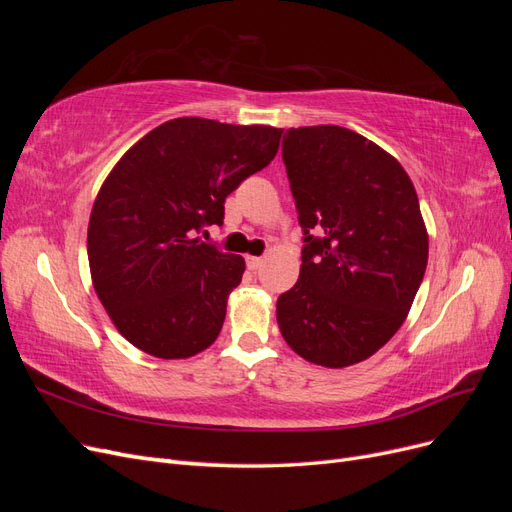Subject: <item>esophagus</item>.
<instances>
[{"label":"esophagus","instance_id":"esophagus-1","mask_svg":"<svg viewBox=\"0 0 512 512\" xmlns=\"http://www.w3.org/2000/svg\"><path fill=\"white\" fill-rule=\"evenodd\" d=\"M245 262H247V269H250V271H258L262 267V258H258V256H247Z\"/></svg>","mask_w":512,"mask_h":512}]
</instances>
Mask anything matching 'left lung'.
Segmentation results:
<instances>
[{
    "mask_svg": "<svg viewBox=\"0 0 512 512\" xmlns=\"http://www.w3.org/2000/svg\"><path fill=\"white\" fill-rule=\"evenodd\" d=\"M282 158L305 245L277 324L309 363H361L404 324L423 282L429 239L416 190L391 153L348 128H290Z\"/></svg>",
    "mask_w": 512,
    "mask_h": 512,
    "instance_id": "1",
    "label": "left lung"
}]
</instances>
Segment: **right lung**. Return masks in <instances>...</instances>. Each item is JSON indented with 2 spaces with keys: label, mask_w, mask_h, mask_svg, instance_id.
<instances>
[{
  "label": "right lung",
  "mask_w": 512,
  "mask_h": 512,
  "mask_svg": "<svg viewBox=\"0 0 512 512\" xmlns=\"http://www.w3.org/2000/svg\"><path fill=\"white\" fill-rule=\"evenodd\" d=\"M282 130L170 119L123 153L91 209L87 256L98 299L132 346L188 359L218 339L245 260L205 243L224 200L265 168Z\"/></svg>",
  "instance_id": "right-lung-1"
}]
</instances>
